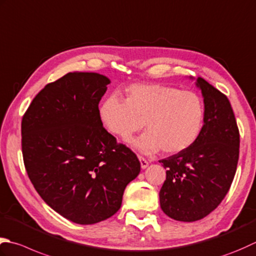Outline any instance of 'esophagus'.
I'll return each instance as SVG.
<instances>
[{"label": "esophagus", "mask_w": 256, "mask_h": 256, "mask_svg": "<svg viewBox=\"0 0 256 256\" xmlns=\"http://www.w3.org/2000/svg\"><path fill=\"white\" fill-rule=\"evenodd\" d=\"M138 160H140V163H141V168L144 170V168H146L148 166V162L146 161V160H145L144 158H142V156H138Z\"/></svg>", "instance_id": "1"}]
</instances>
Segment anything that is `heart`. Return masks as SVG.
<instances>
[{
  "label": "heart",
  "mask_w": 256,
  "mask_h": 256,
  "mask_svg": "<svg viewBox=\"0 0 256 256\" xmlns=\"http://www.w3.org/2000/svg\"><path fill=\"white\" fill-rule=\"evenodd\" d=\"M205 108L193 91L161 84H134L126 90V101L112 94L100 106V118L110 132L124 141L145 124L146 132L133 141L144 153L162 150L183 152L202 132Z\"/></svg>",
  "instance_id": "obj_1"
}]
</instances>
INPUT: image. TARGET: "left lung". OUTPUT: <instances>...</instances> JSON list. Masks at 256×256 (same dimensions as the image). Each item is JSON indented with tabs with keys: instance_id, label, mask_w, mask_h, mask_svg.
<instances>
[{
	"instance_id": "obj_1",
	"label": "left lung",
	"mask_w": 256,
	"mask_h": 256,
	"mask_svg": "<svg viewBox=\"0 0 256 256\" xmlns=\"http://www.w3.org/2000/svg\"><path fill=\"white\" fill-rule=\"evenodd\" d=\"M195 85L205 108L202 132L192 146L160 161L166 168L160 191L161 208L181 222L198 221L218 206L238 161L240 134L231 103L202 78L195 80Z\"/></svg>"
}]
</instances>
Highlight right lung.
I'll list each match as a JSON object with an SVG mask.
<instances>
[{"instance_id":"1","label":"right lung","mask_w":256,"mask_h":256,"mask_svg":"<svg viewBox=\"0 0 256 256\" xmlns=\"http://www.w3.org/2000/svg\"><path fill=\"white\" fill-rule=\"evenodd\" d=\"M111 80L70 72L45 85L22 120L24 165L43 201L76 224L116 213L141 171L136 155L103 128L98 103Z\"/></svg>"}]
</instances>
